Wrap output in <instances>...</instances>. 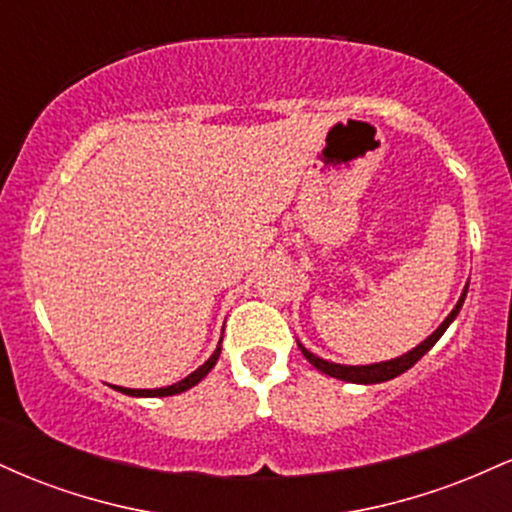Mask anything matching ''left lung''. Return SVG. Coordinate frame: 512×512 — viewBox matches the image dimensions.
Returning a JSON list of instances; mask_svg holds the SVG:
<instances>
[{
  "label": "left lung",
  "instance_id": "1",
  "mask_svg": "<svg viewBox=\"0 0 512 512\" xmlns=\"http://www.w3.org/2000/svg\"><path fill=\"white\" fill-rule=\"evenodd\" d=\"M467 289L469 284L464 286L460 301H457L455 308H452V313L445 317L443 322H440V327L436 332L431 334V337H426L424 342H421L419 346H414V349L407 351V354L397 356V358H390V361H380V363H368V366H342V363H332V361H325V358L315 356L313 351H308L305 346L298 342V349L303 351V356L308 358L313 366L320 370V373L330 375V378H337V380H346V383H358V385H373V383H385V380H392L397 378V375H402L404 370H409L411 366H414L416 361H419L421 356L426 354V351H431V346L438 342L440 337H443V332L448 330V327L452 325V320H455L457 313H460L464 298H467Z\"/></svg>",
  "mask_w": 512,
  "mask_h": 512
}]
</instances>
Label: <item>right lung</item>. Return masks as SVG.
<instances>
[{
    "mask_svg": "<svg viewBox=\"0 0 512 512\" xmlns=\"http://www.w3.org/2000/svg\"><path fill=\"white\" fill-rule=\"evenodd\" d=\"M223 339V337H221ZM219 356H221V342H219V346H216L214 349V354H211L207 361L202 363V366H199L195 373H190L187 375V378H182V380H178V383H173V385H168V387H156V390H129V387H117L115 385V390H120L122 395H132V397H168V395H180V392H185V390H190V387H195L199 380L202 378H207V373L211 368L216 366V361H219Z\"/></svg>",
    "mask_w": 512,
    "mask_h": 512,
    "instance_id": "1",
    "label": "right lung"
}]
</instances>
